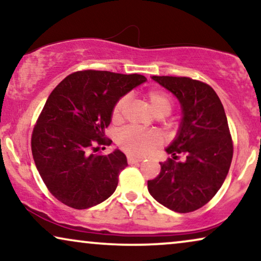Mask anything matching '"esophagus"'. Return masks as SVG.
Masks as SVG:
<instances>
[{
	"instance_id": "1",
	"label": "esophagus",
	"mask_w": 261,
	"mask_h": 261,
	"mask_svg": "<svg viewBox=\"0 0 261 261\" xmlns=\"http://www.w3.org/2000/svg\"><path fill=\"white\" fill-rule=\"evenodd\" d=\"M127 162H128V164H138V163L141 162V159L140 158H134V156L129 155L127 158Z\"/></svg>"
}]
</instances>
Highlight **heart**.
<instances>
[{"instance_id":"obj_1","label":"heart","mask_w":261,"mask_h":261,"mask_svg":"<svg viewBox=\"0 0 261 261\" xmlns=\"http://www.w3.org/2000/svg\"><path fill=\"white\" fill-rule=\"evenodd\" d=\"M148 107L156 117H164L172 109V101L170 96L162 90H151L146 95ZM126 97L120 98L113 109V120L119 121L122 115L124 107L127 106ZM117 145L123 152L133 156H145L162 144V138L158 133L151 130H139L127 128L117 134Z\"/></svg>"}]
</instances>
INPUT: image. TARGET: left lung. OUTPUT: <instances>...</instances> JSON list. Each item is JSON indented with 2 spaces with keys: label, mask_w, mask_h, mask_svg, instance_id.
<instances>
[{
  "label": "left lung",
  "mask_w": 261,
  "mask_h": 261,
  "mask_svg": "<svg viewBox=\"0 0 261 261\" xmlns=\"http://www.w3.org/2000/svg\"><path fill=\"white\" fill-rule=\"evenodd\" d=\"M178 99L181 120L165 151L171 154L148 192L160 204L177 213L195 212L206 204L222 187L233 158L228 121L212 87L188 77L152 76ZM179 154L184 162H176Z\"/></svg>",
  "instance_id": "obj_1"
}]
</instances>
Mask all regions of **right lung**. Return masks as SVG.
<instances>
[{"label":"right lung","instance_id":"add662e5","mask_svg":"<svg viewBox=\"0 0 261 261\" xmlns=\"http://www.w3.org/2000/svg\"><path fill=\"white\" fill-rule=\"evenodd\" d=\"M147 81L142 74L80 71L48 96L32 135L35 166L49 192L74 209L97 205L114 194L127 158L120 149L92 154L110 145L105 128L117 101Z\"/></svg>","mask_w":261,"mask_h":261}]
</instances>
